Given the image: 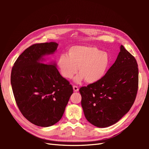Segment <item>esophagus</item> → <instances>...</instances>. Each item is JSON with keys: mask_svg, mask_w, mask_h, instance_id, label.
Wrapping results in <instances>:
<instances>
[{"mask_svg": "<svg viewBox=\"0 0 149 149\" xmlns=\"http://www.w3.org/2000/svg\"><path fill=\"white\" fill-rule=\"evenodd\" d=\"M73 90L74 92H77L79 91V88L78 86H73Z\"/></svg>", "mask_w": 149, "mask_h": 149, "instance_id": "obj_1", "label": "esophagus"}]
</instances>
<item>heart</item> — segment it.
<instances>
[{
  "label": "heart",
  "instance_id": "b5f03b06",
  "mask_svg": "<svg viewBox=\"0 0 149 149\" xmlns=\"http://www.w3.org/2000/svg\"><path fill=\"white\" fill-rule=\"evenodd\" d=\"M68 55L63 53L58 58V67L61 74L66 79H71L81 73L75 79L79 83L84 79L88 83H94L105 76L109 65V57L105 52L96 47L74 46L68 49Z\"/></svg>",
  "mask_w": 149,
  "mask_h": 149
}]
</instances>
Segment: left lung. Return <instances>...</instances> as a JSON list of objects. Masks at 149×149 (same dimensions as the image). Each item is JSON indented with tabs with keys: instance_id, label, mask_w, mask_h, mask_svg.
<instances>
[{
	"instance_id": "obj_1",
	"label": "left lung",
	"mask_w": 149,
	"mask_h": 149,
	"mask_svg": "<svg viewBox=\"0 0 149 149\" xmlns=\"http://www.w3.org/2000/svg\"><path fill=\"white\" fill-rule=\"evenodd\" d=\"M120 49L104 78L79 90L86 118L97 127H107L118 122L130 110L137 96V63L123 45Z\"/></svg>"
}]
</instances>
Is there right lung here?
I'll return each mask as SVG.
<instances>
[{
  "label": "right lung",
  "mask_w": 149,
  "mask_h": 149,
  "mask_svg": "<svg viewBox=\"0 0 149 149\" xmlns=\"http://www.w3.org/2000/svg\"><path fill=\"white\" fill-rule=\"evenodd\" d=\"M55 42L36 43L26 48L13 64L10 81L17 105L25 118L36 125L49 127L59 121L73 93L55 64L40 63L52 54Z\"/></svg>",
  "instance_id": "add662e5"
}]
</instances>
